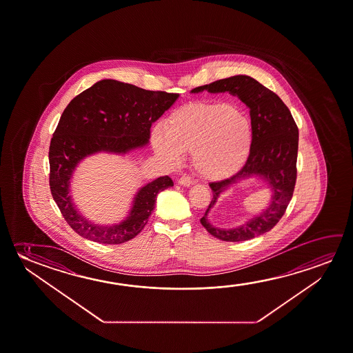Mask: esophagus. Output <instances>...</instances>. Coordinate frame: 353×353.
<instances>
[{
    "instance_id": "34e87169",
    "label": "esophagus",
    "mask_w": 353,
    "mask_h": 353,
    "mask_svg": "<svg viewBox=\"0 0 353 353\" xmlns=\"http://www.w3.org/2000/svg\"><path fill=\"white\" fill-rule=\"evenodd\" d=\"M179 183L181 185H183V187H190L192 183H193V181H192L188 176H182V177L179 179Z\"/></svg>"
}]
</instances>
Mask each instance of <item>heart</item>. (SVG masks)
Wrapping results in <instances>:
<instances>
[{
    "label": "heart",
    "mask_w": 353,
    "mask_h": 353,
    "mask_svg": "<svg viewBox=\"0 0 353 353\" xmlns=\"http://www.w3.org/2000/svg\"><path fill=\"white\" fill-rule=\"evenodd\" d=\"M166 130L152 132L155 152L171 165L193 154V166L203 179L216 181L236 174L250 157L253 127L228 103H193L174 111Z\"/></svg>",
    "instance_id": "heart-1"
}]
</instances>
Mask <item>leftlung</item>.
<instances>
[{
  "label": "left lung",
  "mask_w": 353,
  "mask_h": 353,
  "mask_svg": "<svg viewBox=\"0 0 353 353\" xmlns=\"http://www.w3.org/2000/svg\"><path fill=\"white\" fill-rule=\"evenodd\" d=\"M212 94L230 92L250 109L253 127V145L243 168L230 179L210 183L212 203L208 206L201 223L209 234L226 242H242L265 234L276 225L286 212L293 196L297 177L299 128L288 106L275 92L261 85L250 76H234L194 88L190 92ZM258 176L272 190L271 204L237 228L214 227L208 212L219 194L243 179Z\"/></svg>",
  "instance_id": "left-lung-1"
}]
</instances>
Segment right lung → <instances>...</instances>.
I'll use <instances>...</instances> for the list:
<instances>
[{
    "label": "right lung",
    "mask_w": 353,
    "mask_h": 353,
    "mask_svg": "<svg viewBox=\"0 0 353 353\" xmlns=\"http://www.w3.org/2000/svg\"><path fill=\"white\" fill-rule=\"evenodd\" d=\"M179 97L103 79L67 105L50 143V190L65 221L79 236L99 243H125L147 225L157 194L174 185L168 176L141 187L127 216L112 225L92 223L78 212L70 194L71 179L85 157L99 152L125 155L147 147L152 123Z\"/></svg>",
    "instance_id": "1"
}]
</instances>
